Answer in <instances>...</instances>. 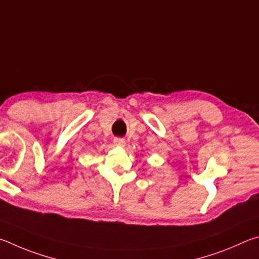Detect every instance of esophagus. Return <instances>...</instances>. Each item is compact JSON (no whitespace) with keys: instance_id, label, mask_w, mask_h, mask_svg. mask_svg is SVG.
<instances>
[{"instance_id":"esophagus-1","label":"esophagus","mask_w":259,"mask_h":259,"mask_svg":"<svg viewBox=\"0 0 259 259\" xmlns=\"http://www.w3.org/2000/svg\"><path fill=\"white\" fill-rule=\"evenodd\" d=\"M113 143L116 144L118 147H124L125 146V140L120 139V138H115L113 139Z\"/></svg>"}]
</instances>
